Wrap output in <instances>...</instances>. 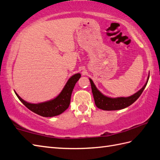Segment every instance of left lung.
Masks as SVG:
<instances>
[{
    "label": "left lung",
    "instance_id": "8db88e82",
    "mask_svg": "<svg viewBox=\"0 0 160 160\" xmlns=\"http://www.w3.org/2000/svg\"><path fill=\"white\" fill-rule=\"evenodd\" d=\"M148 78H149V76H148V79L146 84L144 86L138 91L135 94H133L132 96H129L128 98H111L106 97V96L103 95L101 92L98 88H96L95 85L94 84L93 82L90 78L91 85V89L93 95V98L95 100V103L96 106L98 108L102 109L103 110H121L125 108H127L132 105L133 102H135L138 98L140 97V95L142 94L144 88L146 87Z\"/></svg>",
    "mask_w": 160,
    "mask_h": 160
}]
</instances>
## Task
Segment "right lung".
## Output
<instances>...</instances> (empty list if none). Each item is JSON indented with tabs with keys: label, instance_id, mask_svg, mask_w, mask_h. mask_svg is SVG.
Segmentation results:
<instances>
[{
	"label": "right lung",
	"instance_id": "1",
	"mask_svg": "<svg viewBox=\"0 0 160 160\" xmlns=\"http://www.w3.org/2000/svg\"><path fill=\"white\" fill-rule=\"evenodd\" d=\"M80 77L81 75L80 73H76L72 76L68 81L61 93L57 98L43 103H28L22 99L16 92L15 93L20 100V102L32 112L44 117H52L61 114L68 108L73 89Z\"/></svg>",
	"mask_w": 160,
	"mask_h": 160
}]
</instances>
